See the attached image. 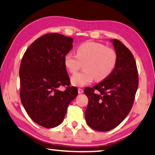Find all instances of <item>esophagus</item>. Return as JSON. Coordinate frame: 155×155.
Returning a JSON list of instances; mask_svg holds the SVG:
<instances>
[{
	"mask_svg": "<svg viewBox=\"0 0 155 155\" xmlns=\"http://www.w3.org/2000/svg\"><path fill=\"white\" fill-rule=\"evenodd\" d=\"M78 92H79V94H82V93L84 92L83 88H78Z\"/></svg>",
	"mask_w": 155,
	"mask_h": 155,
	"instance_id": "esophagus-1",
	"label": "esophagus"
}]
</instances>
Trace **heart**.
Returning a JSON list of instances; mask_svg holds the SVG:
<instances>
[{
    "label": "heart",
    "mask_w": 155,
    "mask_h": 155,
    "mask_svg": "<svg viewBox=\"0 0 155 155\" xmlns=\"http://www.w3.org/2000/svg\"><path fill=\"white\" fill-rule=\"evenodd\" d=\"M117 61V54L114 49L93 42L79 45L76 54L68 52L64 57V64L70 73H76L83 64V71L71 77L72 84L76 86L90 84L94 79L96 81L106 79L112 74Z\"/></svg>",
    "instance_id": "b5f03b06"
}]
</instances>
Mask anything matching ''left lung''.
<instances>
[{"mask_svg": "<svg viewBox=\"0 0 155 155\" xmlns=\"http://www.w3.org/2000/svg\"><path fill=\"white\" fill-rule=\"evenodd\" d=\"M117 54L112 74L93 87H86L88 99L86 121L95 130L106 132L124 120L133 107L139 79L137 65L130 49L117 39L113 40Z\"/></svg>", "mask_w": 155, "mask_h": 155, "instance_id": "left-lung-1", "label": "left lung"}]
</instances>
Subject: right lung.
Wrapping results in <instances>:
<instances>
[{"mask_svg":"<svg viewBox=\"0 0 155 155\" xmlns=\"http://www.w3.org/2000/svg\"><path fill=\"white\" fill-rule=\"evenodd\" d=\"M72 42L71 38L59 33L46 34L30 45L20 63V101L30 118L47 128L62 123L68 106L77 96L64 64ZM60 86L66 88L64 92L58 90Z\"/></svg>","mask_w":155,"mask_h":155,"instance_id":"right-lung-1","label":"right lung"}]
</instances>
